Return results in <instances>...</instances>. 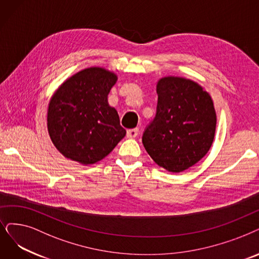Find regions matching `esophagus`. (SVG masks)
Wrapping results in <instances>:
<instances>
[{
    "label": "esophagus",
    "instance_id": "1",
    "mask_svg": "<svg viewBox=\"0 0 259 259\" xmlns=\"http://www.w3.org/2000/svg\"><path fill=\"white\" fill-rule=\"evenodd\" d=\"M139 134V128H132V130H127V137L128 138H136Z\"/></svg>",
    "mask_w": 259,
    "mask_h": 259
}]
</instances>
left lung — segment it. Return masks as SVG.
I'll return each mask as SVG.
<instances>
[{"label": "left lung", "mask_w": 259, "mask_h": 259, "mask_svg": "<svg viewBox=\"0 0 259 259\" xmlns=\"http://www.w3.org/2000/svg\"><path fill=\"white\" fill-rule=\"evenodd\" d=\"M156 91V117L143 134V147L159 167L183 172L211 147L217 125L213 102L204 87L183 76L159 78Z\"/></svg>", "instance_id": "8db88e82"}]
</instances>
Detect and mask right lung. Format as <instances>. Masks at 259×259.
Wrapping results in <instances>:
<instances>
[{
	"instance_id": "1",
	"label": "right lung",
	"mask_w": 259,
	"mask_h": 259,
	"mask_svg": "<svg viewBox=\"0 0 259 259\" xmlns=\"http://www.w3.org/2000/svg\"><path fill=\"white\" fill-rule=\"evenodd\" d=\"M118 80L115 72L90 67L67 78L51 97L47 126L54 147L82 165L105 158L126 135L108 94Z\"/></svg>"
}]
</instances>
